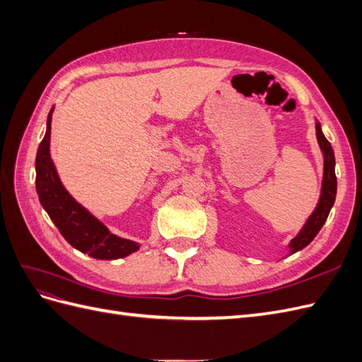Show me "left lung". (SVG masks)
<instances>
[{"label": "left lung", "instance_id": "1", "mask_svg": "<svg viewBox=\"0 0 362 362\" xmlns=\"http://www.w3.org/2000/svg\"><path fill=\"white\" fill-rule=\"evenodd\" d=\"M315 131H317V141H319L322 154H323V181H322V192L320 199L317 204L315 210L308 217V221L303 225V228L296 235L290 245V255L296 254L298 250H302L303 247L308 246L314 237L319 234L322 226L325 225L327 216H329L331 208L334 206L335 196H337V177H335V156L334 149L329 141L325 137L322 127L319 122H315Z\"/></svg>", "mask_w": 362, "mask_h": 362}]
</instances>
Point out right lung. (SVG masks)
Returning a JSON list of instances; mask_svg holds the SVG:
<instances>
[{
	"instance_id": "add662e5",
	"label": "right lung",
	"mask_w": 362,
	"mask_h": 362,
	"mask_svg": "<svg viewBox=\"0 0 362 362\" xmlns=\"http://www.w3.org/2000/svg\"><path fill=\"white\" fill-rule=\"evenodd\" d=\"M52 110L54 107L48 115L47 133L36 156V190L42 206L64 240L83 254L98 259H117L133 254L139 250V243L112 234L63 187L49 154Z\"/></svg>"
}]
</instances>
